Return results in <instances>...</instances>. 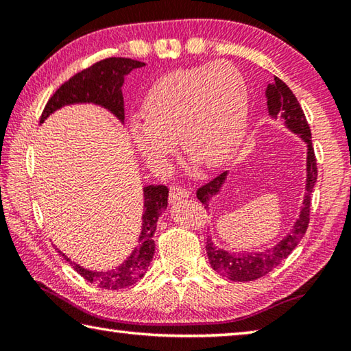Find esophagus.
I'll return each instance as SVG.
<instances>
[{
    "instance_id": "1",
    "label": "esophagus",
    "mask_w": 351,
    "mask_h": 351,
    "mask_svg": "<svg viewBox=\"0 0 351 351\" xmlns=\"http://www.w3.org/2000/svg\"><path fill=\"white\" fill-rule=\"evenodd\" d=\"M190 192L186 189H182L180 186H171L170 187V195H169V201L170 203H178L180 199H184V198H189Z\"/></svg>"
}]
</instances>
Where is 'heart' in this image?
Listing matches in <instances>:
<instances>
[{
	"mask_svg": "<svg viewBox=\"0 0 351 351\" xmlns=\"http://www.w3.org/2000/svg\"><path fill=\"white\" fill-rule=\"evenodd\" d=\"M246 82L234 64L215 62L176 69L153 83L142 117L130 125L134 147L162 167L180 139L182 152L207 167L228 162L247 127Z\"/></svg>",
	"mask_w": 351,
	"mask_h": 351,
	"instance_id": "heart-1",
	"label": "heart"
}]
</instances>
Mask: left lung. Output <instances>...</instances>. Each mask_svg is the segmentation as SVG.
<instances>
[{
  "instance_id": "8db88e82",
  "label": "left lung",
  "mask_w": 351,
  "mask_h": 351,
  "mask_svg": "<svg viewBox=\"0 0 351 351\" xmlns=\"http://www.w3.org/2000/svg\"><path fill=\"white\" fill-rule=\"evenodd\" d=\"M266 100H268L266 104H268L269 116L274 119H283L285 127L293 133L299 134L302 141L306 144V186L304 206H302L300 215L294 223L291 232L282 241H278L276 246L266 249V251L228 252L223 251V249H218L210 239H207L206 251L210 266L218 274L234 282L257 280V278L266 276L268 272L277 268L293 252V249L299 245L302 237L306 232L308 223H310L311 192L317 180V162L316 156H314L310 125H308L304 110H302L300 104L297 102L293 91L278 77H274V83H268V86H266ZM226 176H228V171L215 176L212 181L197 190V198L204 204L206 209H209L210 199L219 193L226 181Z\"/></svg>"
}]
</instances>
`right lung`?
Masks as SVG:
<instances>
[{"mask_svg": "<svg viewBox=\"0 0 351 351\" xmlns=\"http://www.w3.org/2000/svg\"><path fill=\"white\" fill-rule=\"evenodd\" d=\"M145 66V63L123 57H110L94 63L71 77L68 82L58 88L41 112L40 123L45 122L52 112L64 105L73 104H94L108 110L119 121L123 122V77L136 68ZM169 189L165 186L144 187V215H142V230L139 235V246L130 254V257L121 266L110 271H90L74 263L62 251V257L90 283L104 289H122L132 287L139 278L144 277L154 254L153 234L156 230L158 218L162 210L167 209Z\"/></svg>", "mask_w": 351, "mask_h": 351, "instance_id": "add662e5", "label": "right lung"}]
</instances>
